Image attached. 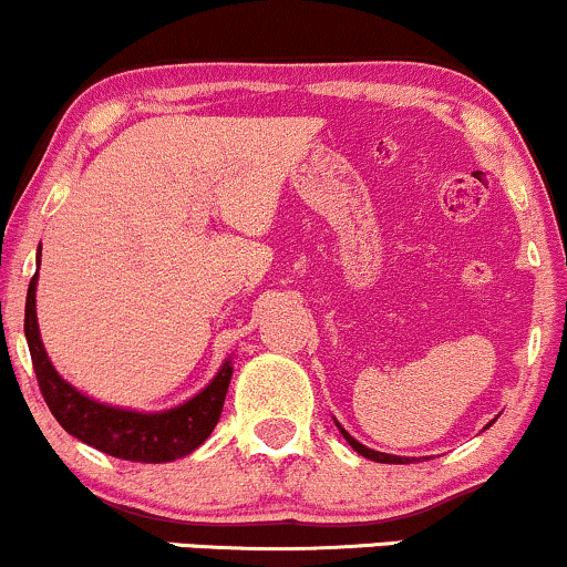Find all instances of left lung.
Listing matches in <instances>:
<instances>
[{"instance_id":"obj_1","label":"left lung","mask_w":567,"mask_h":567,"mask_svg":"<svg viewBox=\"0 0 567 567\" xmlns=\"http://www.w3.org/2000/svg\"><path fill=\"white\" fill-rule=\"evenodd\" d=\"M334 422H337V419H334ZM337 427H339V432H342V437H344V441H348V443L352 445V449L358 451V454L365 456V458H371V462H379V464H409V458H403V456H392V454H382V451L365 449V445H363V443H358L355 437H352L350 432L344 430L342 424H339V422H337Z\"/></svg>"}]
</instances>
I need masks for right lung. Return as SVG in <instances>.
I'll return each mask as SVG.
<instances>
[{"label":"right lung","instance_id":"add662e5","mask_svg":"<svg viewBox=\"0 0 567 567\" xmlns=\"http://www.w3.org/2000/svg\"><path fill=\"white\" fill-rule=\"evenodd\" d=\"M39 262H42V246L37 255V265ZM37 284L39 270L33 272L29 295H25V342L31 350L39 390H42L52 416L69 435L109 456L143 464L175 462V458L188 456L212 435L219 414H223L225 395H228L233 377L230 358L219 365L215 379L202 392H196L175 409L135 411L100 403L65 382L47 355L37 321Z\"/></svg>","mask_w":567,"mask_h":567}]
</instances>
